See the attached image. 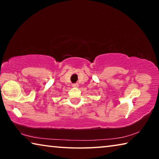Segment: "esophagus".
I'll return each instance as SVG.
<instances>
[{"label": "esophagus", "mask_w": 159, "mask_h": 159, "mask_svg": "<svg viewBox=\"0 0 159 159\" xmlns=\"http://www.w3.org/2000/svg\"><path fill=\"white\" fill-rule=\"evenodd\" d=\"M79 86V85L77 84V83H75V84H73V87H78Z\"/></svg>", "instance_id": "34e87169"}]
</instances>
